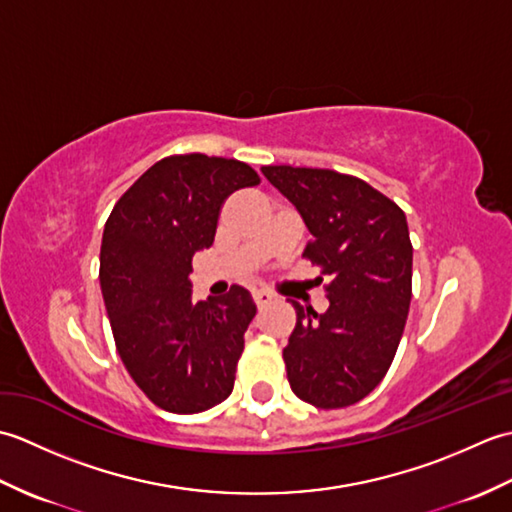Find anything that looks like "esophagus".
Wrapping results in <instances>:
<instances>
[{"instance_id":"1","label":"esophagus","mask_w":512,"mask_h":512,"mask_svg":"<svg viewBox=\"0 0 512 512\" xmlns=\"http://www.w3.org/2000/svg\"><path fill=\"white\" fill-rule=\"evenodd\" d=\"M253 301H255L257 308H264V306H268L270 301H273V295H270V292H266V290H253Z\"/></svg>"}]
</instances>
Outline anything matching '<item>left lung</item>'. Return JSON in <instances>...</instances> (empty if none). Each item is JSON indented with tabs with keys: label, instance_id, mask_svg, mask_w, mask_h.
Listing matches in <instances>:
<instances>
[{
	"label": "left lung",
	"instance_id": "left-lung-1",
	"mask_svg": "<svg viewBox=\"0 0 512 512\" xmlns=\"http://www.w3.org/2000/svg\"><path fill=\"white\" fill-rule=\"evenodd\" d=\"M266 180L297 206L312 239L303 257L321 270L330 308L290 301L297 325L284 347L295 396L319 409L363 400L394 361L411 303L407 217L361 178L332 169L270 165Z\"/></svg>",
	"mask_w": 512,
	"mask_h": 512
}]
</instances>
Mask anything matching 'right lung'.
<instances>
[{"mask_svg": "<svg viewBox=\"0 0 512 512\" xmlns=\"http://www.w3.org/2000/svg\"><path fill=\"white\" fill-rule=\"evenodd\" d=\"M246 162L176 154L149 167L107 217L101 290L116 350L156 407L200 413L231 396L255 317L248 290L195 301L193 255L215 239L228 195L255 187Z\"/></svg>", "mask_w": 512, "mask_h": 512, "instance_id": "add662e5", "label": "right lung"}]
</instances>
